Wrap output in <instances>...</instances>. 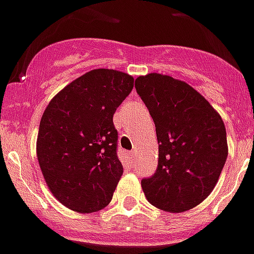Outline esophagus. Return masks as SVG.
Returning a JSON list of instances; mask_svg holds the SVG:
<instances>
[{
    "label": "esophagus",
    "mask_w": 254,
    "mask_h": 254,
    "mask_svg": "<svg viewBox=\"0 0 254 254\" xmlns=\"http://www.w3.org/2000/svg\"><path fill=\"white\" fill-rule=\"evenodd\" d=\"M128 155H129V158H131V159L133 160V158H135V151H129Z\"/></svg>",
    "instance_id": "34e87169"
}]
</instances>
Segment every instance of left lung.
I'll return each mask as SVG.
<instances>
[{"instance_id": "8db88e82", "label": "left lung", "mask_w": 254, "mask_h": 254, "mask_svg": "<svg viewBox=\"0 0 254 254\" xmlns=\"http://www.w3.org/2000/svg\"><path fill=\"white\" fill-rule=\"evenodd\" d=\"M135 87L159 144L157 171L141 181L145 196L162 211H189L211 194L222 172L229 153L224 121L198 91L170 75H140Z\"/></svg>"}]
</instances>
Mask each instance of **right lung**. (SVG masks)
Segmentation results:
<instances>
[{
    "label": "right lung",
    "mask_w": 254,
    "mask_h": 254,
    "mask_svg": "<svg viewBox=\"0 0 254 254\" xmlns=\"http://www.w3.org/2000/svg\"><path fill=\"white\" fill-rule=\"evenodd\" d=\"M133 88V77L94 69L50 101L37 136V159L58 200L90 213L109 204L123 173L113 116Z\"/></svg>",
    "instance_id": "obj_1"
}]
</instances>
